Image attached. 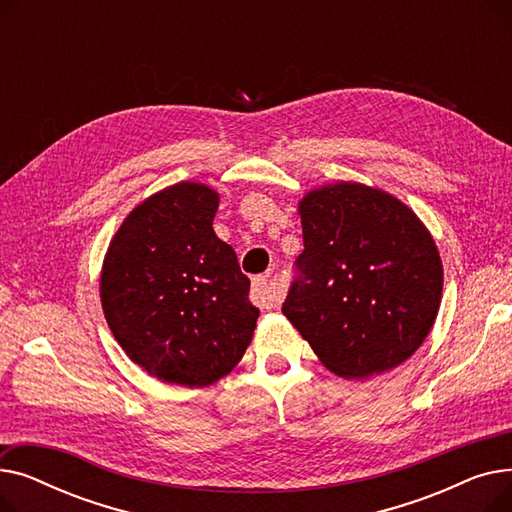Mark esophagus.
Here are the masks:
<instances>
[{
    "label": "esophagus",
    "mask_w": 512,
    "mask_h": 512,
    "mask_svg": "<svg viewBox=\"0 0 512 512\" xmlns=\"http://www.w3.org/2000/svg\"><path fill=\"white\" fill-rule=\"evenodd\" d=\"M284 299V290L282 286H278L276 282H272L270 278L265 276H257L253 278L251 284V301L261 307V309H274L282 303Z\"/></svg>",
    "instance_id": "1"
}]
</instances>
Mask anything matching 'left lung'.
Masks as SVG:
<instances>
[{
	"label": "left lung",
	"mask_w": 512,
	"mask_h": 512,
	"mask_svg": "<svg viewBox=\"0 0 512 512\" xmlns=\"http://www.w3.org/2000/svg\"><path fill=\"white\" fill-rule=\"evenodd\" d=\"M299 215L305 249L282 313L340 378L405 363L442 301L434 236L409 205L361 182L313 188Z\"/></svg>",
	"instance_id": "1"
}]
</instances>
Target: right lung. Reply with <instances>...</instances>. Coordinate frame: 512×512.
<instances>
[{
    "instance_id": "right-lung-1",
    "label": "right lung",
    "mask_w": 512,
    "mask_h": 512,
    "mask_svg": "<svg viewBox=\"0 0 512 512\" xmlns=\"http://www.w3.org/2000/svg\"><path fill=\"white\" fill-rule=\"evenodd\" d=\"M220 195L166 186L134 207L107 247L99 294L114 338L153 378L211 386L251 344L259 309L236 253L213 232Z\"/></svg>"
}]
</instances>
